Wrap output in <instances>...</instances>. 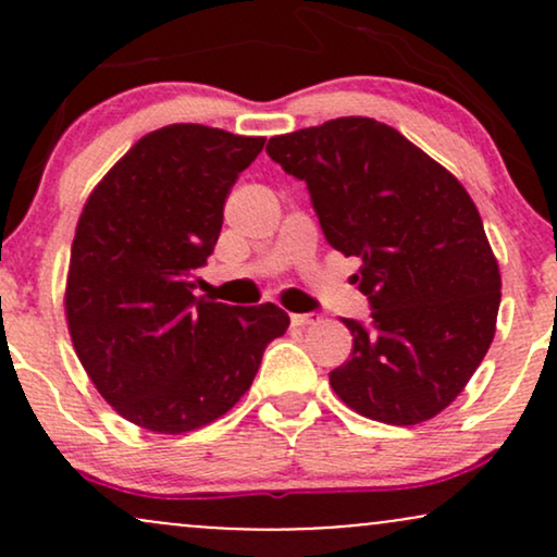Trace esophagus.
<instances>
[{
  "mask_svg": "<svg viewBox=\"0 0 557 557\" xmlns=\"http://www.w3.org/2000/svg\"><path fill=\"white\" fill-rule=\"evenodd\" d=\"M290 322H293V327H314V324L322 322V317L319 314H290Z\"/></svg>",
  "mask_w": 557,
  "mask_h": 557,
  "instance_id": "1",
  "label": "esophagus"
}]
</instances>
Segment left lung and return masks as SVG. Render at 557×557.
Segmentation results:
<instances>
[{
	"mask_svg": "<svg viewBox=\"0 0 557 557\" xmlns=\"http://www.w3.org/2000/svg\"><path fill=\"white\" fill-rule=\"evenodd\" d=\"M267 154L306 183L324 238L359 257L369 322L330 385L361 417L419 424L458 398L495 337L500 270L482 216L443 164L369 117L274 136Z\"/></svg>",
	"mask_w": 557,
	"mask_h": 557,
	"instance_id": "left-lung-1",
	"label": "left lung"
}]
</instances>
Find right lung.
<instances>
[{
    "label": "right lung",
    "mask_w": 557,
    "mask_h": 557,
    "mask_svg": "<svg viewBox=\"0 0 557 557\" xmlns=\"http://www.w3.org/2000/svg\"><path fill=\"white\" fill-rule=\"evenodd\" d=\"M261 149L264 138L220 127H159L83 207L65 293L70 337L101 398L144 430L181 434L227 413L290 324L274 304L194 296L230 188Z\"/></svg>",
    "instance_id": "right-lung-1"
}]
</instances>
